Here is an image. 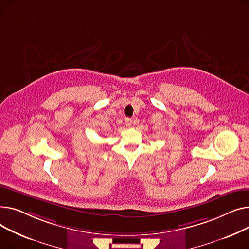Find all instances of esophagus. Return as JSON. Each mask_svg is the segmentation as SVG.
Listing matches in <instances>:
<instances>
[{"label":"esophagus","instance_id":"1","mask_svg":"<svg viewBox=\"0 0 249 249\" xmlns=\"http://www.w3.org/2000/svg\"><path fill=\"white\" fill-rule=\"evenodd\" d=\"M124 122H125V125H126V126H130V125H131V123H133V121H131V119H128V118H126Z\"/></svg>","mask_w":249,"mask_h":249}]
</instances>
